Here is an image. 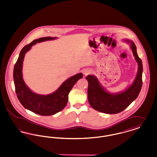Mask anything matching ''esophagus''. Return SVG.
Masks as SVG:
<instances>
[{"label":"esophagus","mask_w":157,"mask_h":157,"mask_svg":"<svg viewBox=\"0 0 157 157\" xmlns=\"http://www.w3.org/2000/svg\"><path fill=\"white\" fill-rule=\"evenodd\" d=\"M83 73H84L85 75H88L90 73V70H88V69H87V70H85V71L83 72Z\"/></svg>","instance_id":"esophagus-1"}]
</instances>
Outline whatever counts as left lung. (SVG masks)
Masks as SVG:
<instances>
[{"label": "left lung", "instance_id": "obj_1", "mask_svg": "<svg viewBox=\"0 0 157 157\" xmlns=\"http://www.w3.org/2000/svg\"><path fill=\"white\" fill-rule=\"evenodd\" d=\"M127 42H130L129 40ZM131 49L135 59L138 62V71L132 85L125 91L112 95L106 92L101 86L97 79L92 76L86 77L88 82V98L90 106L95 110L108 114H114L122 112L138 97L142 85V63L138 56L136 46L131 42Z\"/></svg>", "mask_w": 157, "mask_h": 157}]
</instances>
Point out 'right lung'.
Wrapping results in <instances>:
<instances>
[{
	"label": "right lung",
	"instance_id": "obj_1",
	"mask_svg": "<svg viewBox=\"0 0 157 157\" xmlns=\"http://www.w3.org/2000/svg\"><path fill=\"white\" fill-rule=\"evenodd\" d=\"M56 37H40L25 45L21 50L13 69L15 91L19 102L27 109L43 116L52 115L62 111L67 105L68 94L75 83L83 77L81 73L74 75L63 82L59 89L48 95L33 93L25 85L22 78V64L25 55L32 46L37 42L52 40Z\"/></svg>",
	"mask_w": 157,
	"mask_h": 157
}]
</instances>
